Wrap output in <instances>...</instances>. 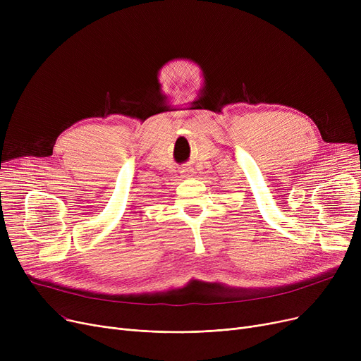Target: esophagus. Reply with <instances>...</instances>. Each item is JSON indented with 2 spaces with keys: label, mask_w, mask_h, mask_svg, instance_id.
<instances>
[{
  "label": "esophagus",
  "mask_w": 361,
  "mask_h": 361,
  "mask_svg": "<svg viewBox=\"0 0 361 361\" xmlns=\"http://www.w3.org/2000/svg\"><path fill=\"white\" fill-rule=\"evenodd\" d=\"M183 173H184V176H192V174H193V169H190V168H185V169L183 171Z\"/></svg>",
  "instance_id": "1"
}]
</instances>
